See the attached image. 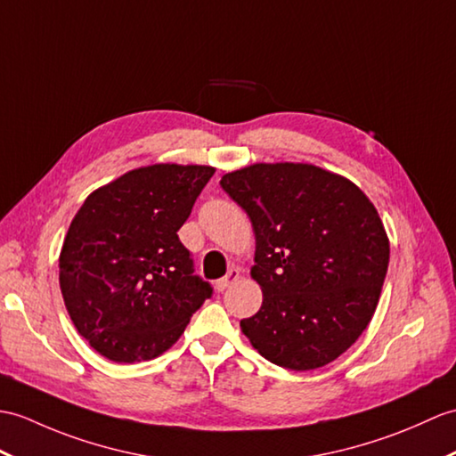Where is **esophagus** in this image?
Instances as JSON below:
<instances>
[{
  "label": "esophagus",
  "mask_w": 456,
  "mask_h": 456,
  "mask_svg": "<svg viewBox=\"0 0 456 456\" xmlns=\"http://www.w3.org/2000/svg\"><path fill=\"white\" fill-rule=\"evenodd\" d=\"M239 278H240V270H239V268H231L224 278L216 281V289H217V291H225V289L231 288V285L235 283Z\"/></svg>",
  "instance_id": "1"
}]
</instances>
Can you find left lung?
<instances>
[{
  "instance_id": "obj_1",
  "label": "left lung",
  "mask_w": 456,
  "mask_h": 456,
  "mask_svg": "<svg viewBox=\"0 0 456 456\" xmlns=\"http://www.w3.org/2000/svg\"><path fill=\"white\" fill-rule=\"evenodd\" d=\"M221 188L256 237L260 311L240 328L262 357L311 371L340 357L371 322L388 268L375 206L347 178L305 163H256Z\"/></svg>"
}]
</instances>
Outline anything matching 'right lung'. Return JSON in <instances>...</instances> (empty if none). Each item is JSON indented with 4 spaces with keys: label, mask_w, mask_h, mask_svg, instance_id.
<instances>
[{
    "label": "right lung",
    "mask_w": 456,
    "mask_h": 456,
    "mask_svg": "<svg viewBox=\"0 0 456 456\" xmlns=\"http://www.w3.org/2000/svg\"><path fill=\"white\" fill-rule=\"evenodd\" d=\"M214 167L151 165L85 200L60 252V289L77 332L118 363L171 347L214 288L180 242Z\"/></svg>",
    "instance_id": "add662e5"
}]
</instances>
